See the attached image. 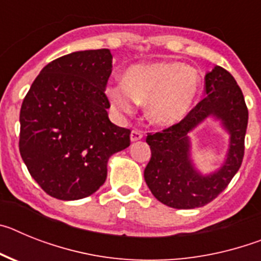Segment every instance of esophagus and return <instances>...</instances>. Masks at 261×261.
Listing matches in <instances>:
<instances>
[{"mask_svg":"<svg viewBox=\"0 0 261 261\" xmlns=\"http://www.w3.org/2000/svg\"><path fill=\"white\" fill-rule=\"evenodd\" d=\"M144 137V133L141 130H138V129H133L132 132H130V140L132 141H138V140H141Z\"/></svg>","mask_w":261,"mask_h":261,"instance_id":"34e87169","label":"esophagus"}]
</instances>
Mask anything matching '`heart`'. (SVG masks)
Segmentation results:
<instances>
[{
  "label": "heart",
  "instance_id": "heart-1",
  "mask_svg": "<svg viewBox=\"0 0 261 261\" xmlns=\"http://www.w3.org/2000/svg\"><path fill=\"white\" fill-rule=\"evenodd\" d=\"M201 89L197 70L181 62L137 64L126 69L124 81L106 89L120 112L130 114L137 103H146V116L155 125H174L190 114Z\"/></svg>",
  "mask_w": 261,
  "mask_h": 261
}]
</instances>
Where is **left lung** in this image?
Segmentation results:
<instances>
[{"mask_svg":"<svg viewBox=\"0 0 261 261\" xmlns=\"http://www.w3.org/2000/svg\"><path fill=\"white\" fill-rule=\"evenodd\" d=\"M205 96L190 114L161 132L147 133L151 158L145 181L155 199L175 209H193L213 201L238 172L244 156L248 110L241 87L226 69L216 66L205 75ZM208 116L223 121L230 133V149L223 167L209 177L195 171L189 158L188 133Z\"/></svg>","mask_w":261,"mask_h":261,"instance_id":"obj_1","label":"left lung"}]
</instances>
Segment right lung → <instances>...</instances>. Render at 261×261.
Segmentation results:
<instances>
[{
  "instance_id": "1",
  "label": "right lung",
  "mask_w": 261,
  "mask_h": 261,
  "mask_svg": "<svg viewBox=\"0 0 261 261\" xmlns=\"http://www.w3.org/2000/svg\"><path fill=\"white\" fill-rule=\"evenodd\" d=\"M110 49L73 52L41 69L20 107L19 151L41 190L59 200L93 195L130 129L108 119Z\"/></svg>"
}]
</instances>
